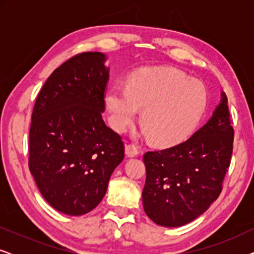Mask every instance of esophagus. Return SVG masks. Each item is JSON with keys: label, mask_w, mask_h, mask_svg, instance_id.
I'll return each mask as SVG.
<instances>
[{"label": "esophagus", "mask_w": 254, "mask_h": 254, "mask_svg": "<svg viewBox=\"0 0 254 254\" xmlns=\"http://www.w3.org/2000/svg\"><path fill=\"white\" fill-rule=\"evenodd\" d=\"M125 152H126L127 157H135L138 155L137 147L135 144H126L125 147Z\"/></svg>", "instance_id": "obj_1"}]
</instances>
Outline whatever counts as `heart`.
Segmentation results:
<instances>
[{
	"label": "heart",
	"instance_id": "1",
	"mask_svg": "<svg viewBox=\"0 0 254 254\" xmlns=\"http://www.w3.org/2000/svg\"><path fill=\"white\" fill-rule=\"evenodd\" d=\"M208 104L203 83L175 68H145L128 79L127 89L112 86L105 95L111 126L124 131L142 110L141 123L155 144L172 147L189 138Z\"/></svg>",
	"mask_w": 254,
	"mask_h": 254
}]
</instances>
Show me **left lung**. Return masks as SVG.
Segmentation results:
<instances>
[{
  "label": "left lung",
  "mask_w": 254,
  "mask_h": 254,
  "mask_svg": "<svg viewBox=\"0 0 254 254\" xmlns=\"http://www.w3.org/2000/svg\"><path fill=\"white\" fill-rule=\"evenodd\" d=\"M232 142L228 98L222 91L213 116L192 137L143 156L147 178L142 201L148 217L162 227L176 228L203 214L220 195Z\"/></svg>",
  "instance_id": "left-lung-1"
}]
</instances>
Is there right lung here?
Wrapping results in <instances>:
<instances>
[{
	"instance_id": "right-lung-1",
	"label": "right lung",
	"mask_w": 254,
	"mask_h": 254,
	"mask_svg": "<svg viewBox=\"0 0 254 254\" xmlns=\"http://www.w3.org/2000/svg\"><path fill=\"white\" fill-rule=\"evenodd\" d=\"M106 60L100 52L69 59L45 82L33 109L30 171L44 199L71 216L98 206L125 157L121 137L102 118Z\"/></svg>"
}]
</instances>
